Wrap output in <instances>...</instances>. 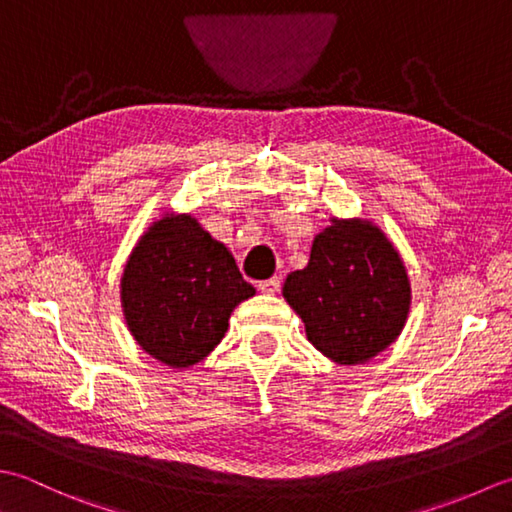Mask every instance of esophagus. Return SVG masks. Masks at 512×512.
<instances>
[{
	"label": "esophagus",
	"mask_w": 512,
	"mask_h": 512,
	"mask_svg": "<svg viewBox=\"0 0 512 512\" xmlns=\"http://www.w3.org/2000/svg\"><path fill=\"white\" fill-rule=\"evenodd\" d=\"M258 289L263 291V294H267V296H274V294H278V289H280V278L274 276V278H269V280H263V283H258Z\"/></svg>",
	"instance_id": "esophagus-1"
}]
</instances>
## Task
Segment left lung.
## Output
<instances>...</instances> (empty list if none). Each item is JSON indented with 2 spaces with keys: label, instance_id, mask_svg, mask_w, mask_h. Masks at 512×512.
Here are the masks:
<instances>
[{
  "label": "left lung",
  "instance_id": "1",
  "mask_svg": "<svg viewBox=\"0 0 512 512\" xmlns=\"http://www.w3.org/2000/svg\"><path fill=\"white\" fill-rule=\"evenodd\" d=\"M283 298L322 356L353 367L398 340L411 311V280L378 225L331 216L314 238L307 267L285 278Z\"/></svg>",
  "mask_w": 512,
  "mask_h": 512
}]
</instances>
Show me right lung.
<instances>
[{
  "instance_id": "obj_1",
  "label": "right lung",
  "mask_w": 512,
  "mask_h": 512,
  "mask_svg": "<svg viewBox=\"0 0 512 512\" xmlns=\"http://www.w3.org/2000/svg\"><path fill=\"white\" fill-rule=\"evenodd\" d=\"M119 294L134 342L181 371L207 358L232 311L256 289L243 280L232 252L192 214L165 210L132 247Z\"/></svg>"
}]
</instances>
